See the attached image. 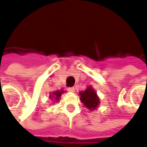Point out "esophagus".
<instances>
[{
	"label": "esophagus",
	"mask_w": 147,
	"mask_h": 147,
	"mask_svg": "<svg viewBox=\"0 0 147 147\" xmlns=\"http://www.w3.org/2000/svg\"><path fill=\"white\" fill-rule=\"evenodd\" d=\"M68 91H69V92H75V88H74V87L68 88Z\"/></svg>",
	"instance_id": "esophagus-1"
}]
</instances>
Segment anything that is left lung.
<instances>
[{"label": "left lung", "mask_w": 147, "mask_h": 147, "mask_svg": "<svg viewBox=\"0 0 147 147\" xmlns=\"http://www.w3.org/2000/svg\"><path fill=\"white\" fill-rule=\"evenodd\" d=\"M79 94L81 101L84 104V105L88 109L94 111L98 107L100 104V99L92 87H88L85 91L80 92Z\"/></svg>", "instance_id": "left-lung-1"}]
</instances>
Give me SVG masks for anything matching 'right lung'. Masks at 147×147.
Segmentation results:
<instances>
[{"instance_id":"right-lung-1","label":"right lung","mask_w":147,"mask_h":147,"mask_svg":"<svg viewBox=\"0 0 147 147\" xmlns=\"http://www.w3.org/2000/svg\"><path fill=\"white\" fill-rule=\"evenodd\" d=\"M64 93V90L63 89H61V90H57L56 92H53L49 97L52 99H54L55 100V101H59V97L61 96V94Z\"/></svg>"}]
</instances>
